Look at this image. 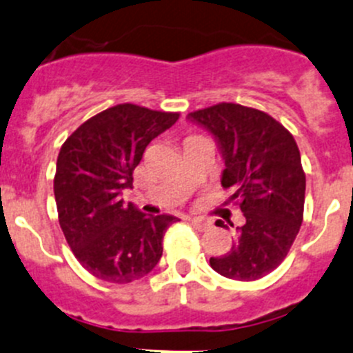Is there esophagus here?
<instances>
[{"label":"esophagus","mask_w":353,"mask_h":353,"mask_svg":"<svg viewBox=\"0 0 353 353\" xmlns=\"http://www.w3.org/2000/svg\"><path fill=\"white\" fill-rule=\"evenodd\" d=\"M190 221H191V224L198 229V231H207V229L210 228V222L205 221V219H201V217H191Z\"/></svg>","instance_id":"obj_1"}]
</instances>
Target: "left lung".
Returning <instances> with one entry per match:
<instances>
[{"instance_id":"left-lung-1","label":"left lung","mask_w":353,"mask_h":353,"mask_svg":"<svg viewBox=\"0 0 353 353\" xmlns=\"http://www.w3.org/2000/svg\"><path fill=\"white\" fill-rule=\"evenodd\" d=\"M188 119L217 141L225 163L221 183L245 215L232 248L212 256V269L236 281L263 278L288 255L303 221L305 172L295 138L265 112L238 103L214 105Z\"/></svg>"}]
</instances>
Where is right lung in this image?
Segmentation results:
<instances>
[{"instance_id":"obj_1","label":"right lung","mask_w":353,"mask_h":353,"mask_svg":"<svg viewBox=\"0 0 353 353\" xmlns=\"http://www.w3.org/2000/svg\"><path fill=\"white\" fill-rule=\"evenodd\" d=\"M179 114L115 105L79 125L61 145L54 174L58 222L82 268L108 283L136 281L162 256L174 215H146L124 203L132 172L152 139Z\"/></svg>"}]
</instances>
